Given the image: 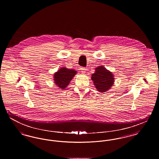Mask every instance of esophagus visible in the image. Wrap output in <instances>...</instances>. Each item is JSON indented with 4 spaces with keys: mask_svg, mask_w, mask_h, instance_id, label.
Segmentation results:
<instances>
[{
    "mask_svg": "<svg viewBox=\"0 0 159 159\" xmlns=\"http://www.w3.org/2000/svg\"><path fill=\"white\" fill-rule=\"evenodd\" d=\"M80 70H81V72H82V73H86V68H84V67L80 68Z\"/></svg>",
    "mask_w": 159,
    "mask_h": 159,
    "instance_id": "34e87169",
    "label": "esophagus"
}]
</instances>
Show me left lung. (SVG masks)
<instances>
[{
	"label": "left lung",
	"mask_w": 159,
	"mask_h": 159,
	"mask_svg": "<svg viewBox=\"0 0 159 159\" xmlns=\"http://www.w3.org/2000/svg\"><path fill=\"white\" fill-rule=\"evenodd\" d=\"M91 79L97 89L100 92H106L113 86L114 82L113 75L103 66L95 68Z\"/></svg>",
	"instance_id": "8db88e82"
}]
</instances>
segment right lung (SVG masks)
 Instances as JSON below:
<instances>
[{
	"label": "right lung",
	"instance_id": "add662e5",
	"mask_svg": "<svg viewBox=\"0 0 159 159\" xmlns=\"http://www.w3.org/2000/svg\"><path fill=\"white\" fill-rule=\"evenodd\" d=\"M77 73L76 70H70L66 67L61 68L54 74V83L60 89H64Z\"/></svg>",
	"mask_w": 159,
	"mask_h": 159
}]
</instances>
